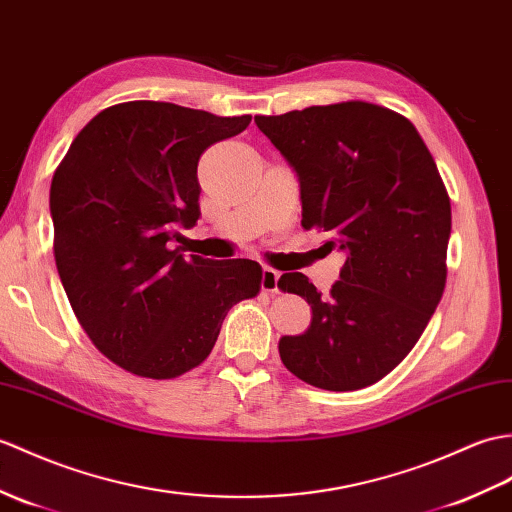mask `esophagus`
Returning <instances> with one entry per match:
<instances>
[{"mask_svg":"<svg viewBox=\"0 0 512 512\" xmlns=\"http://www.w3.org/2000/svg\"><path fill=\"white\" fill-rule=\"evenodd\" d=\"M279 272L272 268H264L261 270V290L268 294H277L279 292Z\"/></svg>","mask_w":512,"mask_h":512,"instance_id":"esophagus-1","label":"esophagus"}]
</instances>
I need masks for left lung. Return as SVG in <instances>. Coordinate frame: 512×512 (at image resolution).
<instances>
[{
  "label": "left lung",
  "mask_w": 512,
  "mask_h": 512,
  "mask_svg": "<svg viewBox=\"0 0 512 512\" xmlns=\"http://www.w3.org/2000/svg\"><path fill=\"white\" fill-rule=\"evenodd\" d=\"M299 181L303 229L331 233L347 259L320 299L301 272L279 288L312 305V325L283 336L290 373L323 390L386 377L421 338L445 290L451 205L430 150L406 117L368 102L257 115Z\"/></svg>",
  "instance_id": "left-lung-1"
}]
</instances>
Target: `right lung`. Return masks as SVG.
<instances>
[{"label":"right lung","instance_id":"obj_1","mask_svg":"<svg viewBox=\"0 0 512 512\" xmlns=\"http://www.w3.org/2000/svg\"><path fill=\"white\" fill-rule=\"evenodd\" d=\"M251 115L170 102L115 104L80 130L50 189L54 257L78 323L128 373L172 379L207 360L235 303L257 296L251 259L181 255L200 218L198 159Z\"/></svg>","mask_w":512,"mask_h":512}]
</instances>
